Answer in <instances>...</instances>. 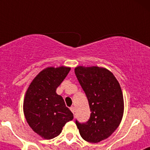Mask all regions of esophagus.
Here are the masks:
<instances>
[{
  "mask_svg": "<svg viewBox=\"0 0 150 150\" xmlns=\"http://www.w3.org/2000/svg\"><path fill=\"white\" fill-rule=\"evenodd\" d=\"M70 109H71V112H72L73 113H74V112H75V107H71V108H70Z\"/></svg>",
  "mask_w": 150,
  "mask_h": 150,
  "instance_id": "esophagus-1",
  "label": "esophagus"
}]
</instances>
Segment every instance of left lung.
<instances>
[{"instance_id": "1", "label": "left lung", "mask_w": 150, "mask_h": 150, "mask_svg": "<svg viewBox=\"0 0 150 150\" xmlns=\"http://www.w3.org/2000/svg\"><path fill=\"white\" fill-rule=\"evenodd\" d=\"M74 72L86 95L91 113L86 123L76 125L83 140L98 143L119 127L124 112L120 85L111 71L98 66L75 67Z\"/></svg>"}]
</instances>
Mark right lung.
<instances>
[{
  "mask_svg": "<svg viewBox=\"0 0 150 150\" xmlns=\"http://www.w3.org/2000/svg\"><path fill=\"white\" fill-rule=\"evenodd\" d=\"M71 67L61 66L43 69L34 78L25 92L23 111L29 126L41 137L50 140L59 136L74 114L56 88Z\"/></svg>",
  "mask_w": 150,
  "mask_h": 150,
  "instance_id": "obj_1",
  "label": "right lung"
}]
</instances>
